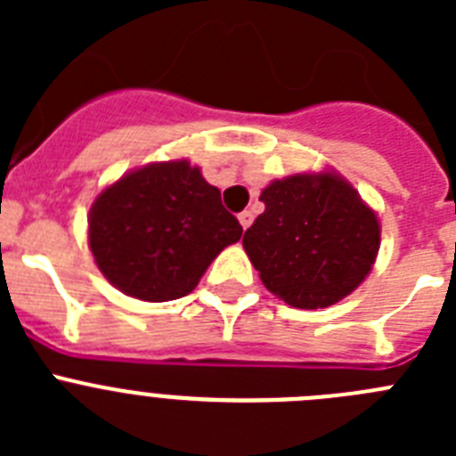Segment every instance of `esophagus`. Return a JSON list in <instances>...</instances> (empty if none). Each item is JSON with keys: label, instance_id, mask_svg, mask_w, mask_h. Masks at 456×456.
<instances>
[{"label": "esophagus", "instance_id": "1", "mask_svg": "<svg viewBox=\"0 0 456 456\" xmlns=\"http://www.w3.org/2000/svg\"><path fill=\"white\" fill-rule=\"evenodd\" d=\"M237 219H240L241 228H244V231H247L248 225L253 224V212H251V209H244V212H240V216H237Z\"/></svg>", "mask_w": 456, "mask_h": 456}]
</instances>
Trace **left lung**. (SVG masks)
I'll use <instances>...</instances> for the list:
<instances>
[{
  "label": "left lung",
  "instance_id": "1",
  "mask_svg": "<svg viewBox=\"0 0 456 456\" xmlns=\"http://www.w3.org/2000/svg\"><path fill=\"white\" fill-rule=\"evenodd\" d=\"M265 212L244 232L260 281L292 308H326L352 294L372 269L377 212L336 171L297 173L263 189Z\"/></svg>",
  "mask_w": 456,
  "mask_h": 456
}]
</instances>
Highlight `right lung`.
<instances>
[{
    "label": "right lung",
    "instance_id": "add662e5",
    "mask_svg": "<svg viewBox=\"0 0 456 456\" xmlns=\"http://www.w3.org/2000/svg\"><path fill=\"white\" fill-rule=\"evenodd\" d=\"M241 237L221 191L187 159L125 173L88 212V248L109 283L141 301L187 297Z\"/></svg>",
    "mask_w": 456,
    "mask_h": 456
}]
</instances>
